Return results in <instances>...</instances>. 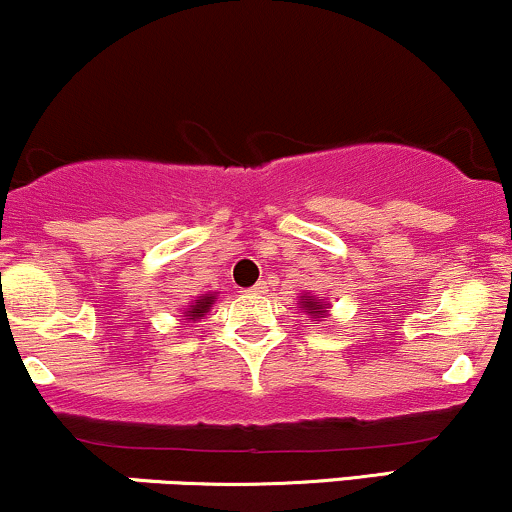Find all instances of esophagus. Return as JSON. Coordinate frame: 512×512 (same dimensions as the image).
Listing matches in <instances>:
<instances>
[{
    "label": "esophagus",
    "mask_w": 512,
    "mask_h": 512,
    "mask_svg": "<svg viewBox=\"0 0 512 512\" xmlns=\"http://www.w3.org/2000/svg\"><path fill=\"white\" fill-rule=\"evenodd\" d=\"M266 293V283H256L254 288L244 290V298H258V295Z\"/></svg>",
    "instance_id": "obj_1"
}]
</instances>
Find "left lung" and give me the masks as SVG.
I'll return each mask as SVG.
<instances>
[{"instance_id":"8db88e82","label":"left lung","mask_w":512,"mask_h":512,"mask_svg":"<svg viewBox=\"0 0 512 512\" xmlns=\"http://www.w3.org/2000/svg\"><path fill=\"white\" fill-rule=\"evenodd\" d=\"M305 307H307V310H310L312 317H320L322 312H327V310H324V305H320V302H315V300H307Z\"/></svg>"}]
</instances>
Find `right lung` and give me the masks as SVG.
Returning <instances> with one entry per match:
<instances>
[{
  "mask_svg": "<svg viewBox=\"0 0 512 512\" xmlns=\"http://www.w3.org/2000/svg\"><path fill=\"white\" fill-rule=\"evenodd\" d=\"M212 302H214V298H202V300H197V305H190V310H188V320H200L202 315H205L207 310H210L212 307Z\"/></svg>",
  "mask_w": 512,
  "mask_h": 512,
  "instance_id": "add662e5",
  "label": "right lung"
}]
</instances>
